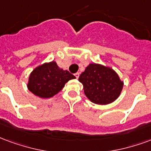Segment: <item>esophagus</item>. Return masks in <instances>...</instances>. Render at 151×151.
<instances>
[{
  "mask_svg": "<svg viewBox=\"0 0 151 151\" xmlns=\"http://www.w3.org/2000/svg\"><path fill=\"white\" fill-rule=\"evenodd\" d=\"M75 76H76V79H78V78H79V76H80V73H79V72H76V73L75 74Z\"/></svg>",
  "mask_w": 151,
  "mask_h": 151,
  "instance_id": "1",
  "label": "esophagus"
}]
</instances>
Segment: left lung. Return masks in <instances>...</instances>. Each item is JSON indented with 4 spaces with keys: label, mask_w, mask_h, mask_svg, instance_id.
I'll return each instance as SVG.
<instances>
[{
    "label": "left lung",
    "mask_w": 151,
    "mask_h": 151,
    "mask_svg": "<svg viewBox=\"0 0 151 151\" xmlns=\"http://www.w3.org/2000/svg\"><path fill=\"white\" fill-rule=\"evenodd\" d=\"M79 81L83 92L92 103L108 104L118 98L123 88V81L111 68L90 63L81 73Z\"/></svg>",
    "instance_id": "left-lung-1"
}]
</instances>
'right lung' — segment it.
I'll use <instances>...</instances> for the list:
<instances>
[{"label": "right lung", "instance_id": "obj_1", "mask_svg": "<svg viewBox=\"0 0 151 151\" xmlns=\"http://www.w3.org/2000/svg\"><path fill=\"white\" fill-rule=\"evenodd\" d=\"M76 76L59 68L56 62L45 63L35 68L29 77L27 88L41 98H50L59 92L65 83Z\"/></svg>", "mask_w": 151, "mask_h": 151}]
</instances>
